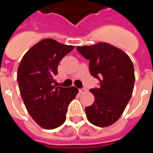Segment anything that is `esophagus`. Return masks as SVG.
<instances>
[{
  "label": "esophagus",
  "instance_id": "esophagus-1",
  "mask_svg": "<svg viewBox=\"0 0 153 153\" xmlns=\"http://www.w3.org/2000/svg\"><path fill=\"white\" fill-rule=\"evenodd\" d=\"M79 92L80 93H86V92H87V89L85 88V87H83V88H81L79 90Z\"/></svg>",
  "mask_w": 153,
  "mask_h": 153
}]
</instances>
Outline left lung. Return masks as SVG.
<instances>
[{
	"mask_svg": "<svg viewBox=\"0 0 153 153\" xmlns=\"http://www.w3.org/2000/svg\"><path fill=\"white\" fill-rule=\"evenodd\" d=\"M76 50L89 60L91 75L100 80L99 88L90 90L95 100L85 108L86 117L93 125L109 126L121 117L132 97L135 83L132 60L125 52L106 43Z\"/></svg>",
	"mask_w": 153,
	"mask_h": 153,
	"instance_id": "obj_1",
	"label": "left lung"
}]
</instances>
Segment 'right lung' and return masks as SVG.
<instances>
[{
  "instance_id": "obj_1",
  "label": "right lung",
  "mask_w": 153,
  "mask_h": 153,
  "mask_svg": "<svg viewBox=\"0 0 153 153\" xmlns=\"http://www.w3.org/2000/svg\"><path fill=\"white\" fill-rule=\"evenodd\" d=\"M52 39H45L25 53L17 70L20 93L28 113L42 128L53 129L66 120L67 107L75 98V86H56L59 62L74 50Z\"/></svg>"
}]
</instances>
